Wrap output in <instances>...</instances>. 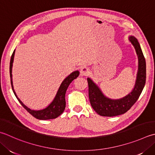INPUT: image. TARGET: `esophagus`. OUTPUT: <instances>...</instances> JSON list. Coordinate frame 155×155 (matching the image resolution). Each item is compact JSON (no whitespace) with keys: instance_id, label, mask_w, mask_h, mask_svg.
<instances>
[{"instance_id":"1","label":"esophagus","mask_w":155,"mask_h":155,"mask_svg":"<svg viewBox=\"0 0 155 155\" xmlns=\"http://www.w3.org/2000/svg\"><path fill=\"white\" fill-rule=\"evenodd\" d=\"M89 69L87 67H83L81 69V74L83 76H85L89 74Z\"/></svg>"}]
</instances>
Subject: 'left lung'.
Instances as JSON below:
<instances>
[{
    "label": "left lung",
    "mask_w": 155,
    "mask_h": 155,
    "mask_svg": "<svg viewBox=\"0 0 155 155\" xmlns=\"http://www.w3.org/2000/svg\"><path fill=\"white\" fill-rule=\"evenodd\" d=\"M129 41L134 47L138 59V72L134 87L132 91L120 99H114L106 97L100 88L90 78H87L89 84V97L92 107L101 116L113 117L124 114L128 111L137 101L146 83V61L138 39L130 36Z\"/></svg>",
    "instance_id": "1"
}]
</instances>
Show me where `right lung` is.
Here are the masks:
<instances>
[{"label": "right lung", "instance_id": "right-lung-1", "mask_svg": "<svg viewBox=\"0 0 155 155\" xmlns=\"http://www.w3.org/2000/svg\"><path fill=\"white\" fill-rule=\"evenodd\" d=\"M15 50H14L13 54L11 56V61H10V68H9V71H10V77H11V83L13 91L18 101H19L21 105L25 109V110L29 112L30 114H31L33 117L37 118L38 120H46L50 119H55L57 117H58L60 114L63 113L66 107V100H65V94L67 90L69 84L72 83V81L77 78L78 75H79V71H75L72 72L71 74H70L64 80L62 81V83L60 84L58 90L55 97L51 101V104L47 106L46 107L43 109V110H31V109L27 107L26 105L23 104V103L18 98L16 93H15L13 87V75H12V68H13V63L14 60Z\"/></svg>", "mask_w": 155, "mask_h": 155}]
</instances>
